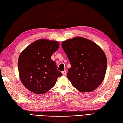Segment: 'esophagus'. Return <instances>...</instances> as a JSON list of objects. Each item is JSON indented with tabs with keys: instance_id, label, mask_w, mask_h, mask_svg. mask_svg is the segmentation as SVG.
<instances>
[{
	"instance_id": "1",
	"label": "esophagus",
	"mask_w": 123,
	"mask_h": 123,
	"mask_svg": "<svg viewBox=\"0 0 123 123\" xmlns=\"http://www.w3.org/2000/svg\"><path fill=\"white\" fill-rule=\"evenodd\" d=\"M62 74L64 75H66V74H67V71H66V70L63 71H62Z\"/></svg>"
}]
</instances>
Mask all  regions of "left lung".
I'll return each instance as SVG.
<instances>
[{
    "label": "left lung",
    "instance_id": "left-lung-1",
    "mask_svg": "<svg viewBox=\"0 0 123 123\" xmlns=\"http://www.w3.org/2000/svg\"><path fill=\"white\" fill-rule=\"evenodd\" d=\"M62 46L71 65L67 76L73 86L82 92L97 88L104 80L107 67L102 49L95 42L82 37L63 41Z\"/></svg>",
    "mask_w": 123,
    "mask_h": 123
}]
</instances>
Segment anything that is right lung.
Returning <instances> with one entry per match:
<instances>
[{
    "label": "right lung",
    "mask_w": 123,
    "mask_h": 123,
    "mask_svg": "<svg viewBox=\"0 0 123 123\" xmlns=\"http://www.w3.org/2000/svg\"><path fill=\"white\" fill-rule=\"evenodd\" d=\"M59 46L57 41L40 39L21 53L18 61L19 78L29 91L35 94H44L62 75L51 59V56Z\"/></svg>",
    "instance_id": "add662e5"
}]
</instances>
